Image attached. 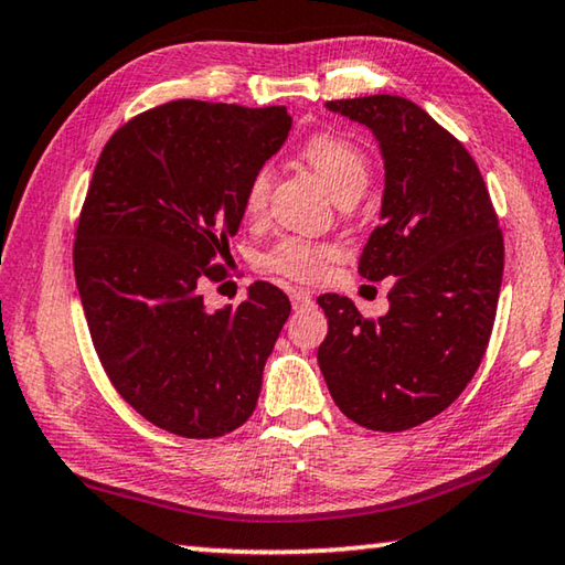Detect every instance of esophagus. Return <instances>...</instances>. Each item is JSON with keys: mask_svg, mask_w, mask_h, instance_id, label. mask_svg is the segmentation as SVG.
Masks as SVG:
<instances>
[{"mask_svg": "<svg viewBox=\"0 0 565 565\" xmlns=\"http://www.w3.org/2000/svg\"><path fill=\"white\" fill-rule=\"evenodd\" d=\"M289 296H291V306L296 311L299 309H306V306H311L313 303V299H311V294L309 291H289Z\"/></svg>", "mask_w": 565, "mask_h": 565, "instance_id": "34e87169", "label": "esophagus"}]
</instances>
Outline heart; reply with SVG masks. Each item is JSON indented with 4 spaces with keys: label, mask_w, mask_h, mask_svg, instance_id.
<instances>
[{
    "label": "heart",
    "mask_w": 565,
    "mask_h": 565,
    "mask_svg": "<svg viewBox=\"0 0 565 565\" xmlns=\"http://www.w3.org/2000/svg\"><path fill=\"white\" fill-rule=\"evenodd\" d=\"M299 157L313 174H317L323 186H327L339 202H353L369 184L371 164L366 151L351 139L337 131H319L311 134L299 149ZM271 189V171L262 167L256 169L248 179L244 191V214L262 216L266 209ZM337 256V246L327 242H311L301 236H286L276 242L271 248H266L259 259L264 271L281 279L311 284L319 281L327 274L329 262Z\"/></svg>",
    "instance_id": "b5f03b06"
}]
</instances>
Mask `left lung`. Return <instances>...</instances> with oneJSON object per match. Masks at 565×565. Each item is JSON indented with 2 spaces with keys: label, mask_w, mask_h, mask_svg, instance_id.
<instances>
[{
  "label": "left lung",
  "mask_w": 565,
  "mask_h": 565,
  "mask_svg": "<svg viewBox=\"0 0 565 565\" xmlns=\"http://www.w3.org/2000/svg\"><path fill=\"white\" fill-rule=\"evenodd\" d=\"M374 131L386 167L381 224L359 259L394 276L386 317L321 294L329 333L319 366L341 414L371 431H406L461 396L489 347L503 234L473 157L418 104L391 94L327 102Z\"/></svg>",
  "instance_id": "left-lung-1"
}]
</instances>
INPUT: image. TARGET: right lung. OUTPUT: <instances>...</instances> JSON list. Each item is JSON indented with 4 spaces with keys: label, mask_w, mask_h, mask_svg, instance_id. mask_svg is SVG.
Listing matches in <instances>:
<instances>
[{
    "label": "right lung",
    "mask_w": 565,
    "mask_h": 565,
    "mask_svg": "<svg viewBox=\"0 0 565 565\" xmlns=\"http://www.w3.org/2000/svg\"><path fill=\"white\" fill-rule=\"evenodd\" d=\"M289 129L286 107L179 99L119 127L94 167L74 238L84 317L111 386L169 434L224 436L256 408L289 296L256 281L206 311L199 289L226 276L248 179Z\"/></svg>",
    "instance_id": "right-lung-1"
}]
</instances>
